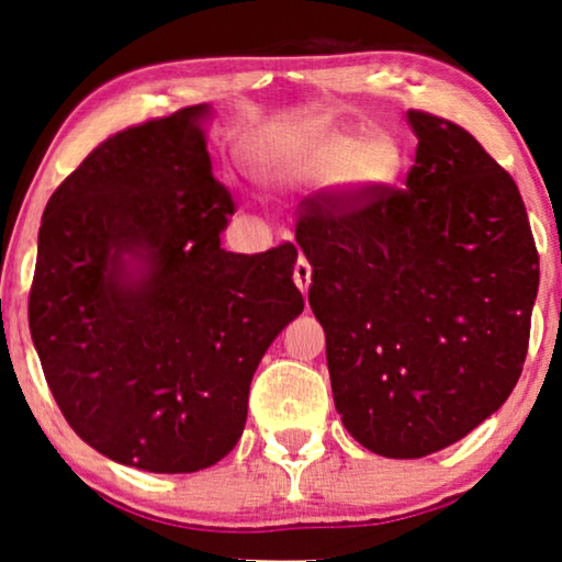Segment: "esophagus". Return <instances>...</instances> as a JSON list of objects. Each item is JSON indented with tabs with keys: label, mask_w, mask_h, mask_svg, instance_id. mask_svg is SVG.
<instances>
[{
	"label": "esophagus",
	"mask_w": 562,
	"mask_h": 562,
	"mask_svg": "<svg viewBox=\"0 0 562 562\" xmlns=\"http://www.w3.org/2000/svg\"><path fill=\"white\" fill-rule=\"evenodd\" d=\"M294 281H296V286L302 289V294H306V289H310V283H312V266L304 256H299L296 266H294Z\"/></svg>",
	"instance_id": "34e87169"
}]
</instances>
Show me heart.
I'll use <instances>...</instances> for the list:
<instances>
[{
    "mask_svg": "<svg viewBox=\"0 0 562 562\" xmlns=\"http://www.w3.org/2000/svg\"><path fill=\"white\" fill-rule=\"evenodd\" d=\"M256 160L268 179L281 183L333 179L345 196L360 202L394 187L404 171V148L389 133L310 127L263 143Z\"/></svg>",
    "mask_w": 562,
    "mask_h": 562,
    "instance_id": "obj_1",
    "label": "heart"
}]
</instances>
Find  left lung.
<instances>
[{
	"instance_id": "obj_1",
	"label": "left lung",
	"mask_w": 562,
	"mask_h": 562,
	"mask_svg": "<svg viewBox=\"0 0 562 562\" xmlns=\"http://www.w3.org/2000/svg\"><path fill=\"white\" fill-rule=\"evenodd\" d=\"M406 189L306 196L296 243L327 337L337 414L383 458H425L517 386L540 283L517 183L456 122L406 112Z\"/></svg>"
}]
</instances>
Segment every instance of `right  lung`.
<instances>
[{"label":"right lung","mask_w":562,"mask_h":562,"mask_svg":"<svg viewBox=\"0 0 562 562\" xmlns=\"http://www.w3.org/2000/svg\"><path fill=\"white\" fill-rule=\"evenodd\" d=\"M206 104L99 143L53 191L37 235L30 333L76 435L150 473L227 456L252 373L304 310L296 248L227 252L235 214L212 176Z\"/></svg>","instance_id":"obj_1"}]
</instances>
